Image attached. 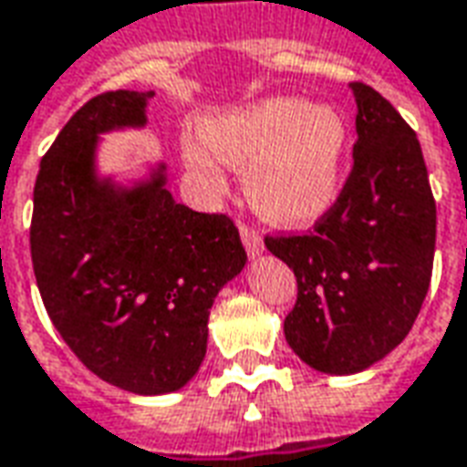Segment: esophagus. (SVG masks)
Masks as SVG:
<instances>
[{
  "mask_svg": "<svg viewBox=\"0 0 467 467\" xmlns=\"http://www.w3.org/2000/svg\"><path fill=\"white\" fill-rule=\"evenodd\" d=\"M240 237H243L244 250H247V254H250V257H260V254L265 253L263 237L254 233V230H250V227H244L243 224V227H240Z\"/></svg>",
  "mask_w": 467,
  "mask_h": 467,
  "instance_id": "1",
  "label": "esophagus"
}]
</instances>
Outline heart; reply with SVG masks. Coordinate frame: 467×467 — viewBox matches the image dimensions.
Instances as JSON below:
<instances>
[{"mask_svg": "<svg viewBox=\"0 0 467 467\" xmlns=\"http://www.w3.org/2000/svg\"><path fill=\"white\" fill-rule=\"evenodd\" d=\"M202 140L184 144V162L194 177L220 192V162L244 170L247 200L270 223H313L340 197L348 124L335 107L265 97L210 117Z\"/></svg>", "mask_w": 467, "mask_h": 467, "instance_id": "heart-1", "label": "heart"}]
</instances>
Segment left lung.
I'll return each instance as SVG.
<instances>
[{
  "label": "left lung",
  "instance_id": "1",
  "mask_svg": "<svg viewBox=\"0 0 467 467\" xmlns=\"http://www.w3.org/2000/svg\"><path fill=\"white\" fill-rule=\"evenodd\" d=\"M352 172L310 234L267 237L297 277L285 340L313 370L355 375L410 333L428 295L435 200L418 137L398 109L362 82Z\"/></svg>",
  "mask_w": 467,
  "mask_h": 467
}]
</instances>
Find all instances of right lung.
Returning a JSON list of instances; mask_svg holds the SVG:
<instances>
[{
  "label": "right lung",
  "instance_id": "add662e5",
  "mask_svg": "<svg viewBox=\"0 0 467 467\" xmlns=\"http://www.w3.org/2000/svg\"><path fill=\"white\" fill-rule=\"evenodd\" d=\"M154 92L117 89L79 107L39 164L32 265L49 320L97 378L134 395L192 380L217 293L247 254L224 214L167 190V164L130 182L99 172V137L142 130Z\"/></svg>",
  "mask_w": 467,
  "mask_h": 467
}]
</instances>
